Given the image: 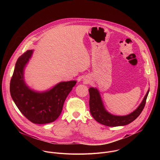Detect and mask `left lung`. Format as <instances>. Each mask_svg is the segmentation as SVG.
Wrapping results in <instances>:
<instances>
[{"label":"left lung","instance_id":"8db88e82","mask_svg":"<svg viewBox=\"0 0 160 160\" xmlns=\"http://www.w3.org/2000/svg\"><path fill=\"white\" fill-rule=\"evenodd\" d=\"M90 99V112L93 118L99 123L108 127H118L128 125L138 118L142 111L149 92V89L142 101L135 111L125 116L114 115L109 112L104 108L100 93L96 88L90 87L88 89Z\"/></svg>","mask_w":160,"mask_h":160}]
</instances>
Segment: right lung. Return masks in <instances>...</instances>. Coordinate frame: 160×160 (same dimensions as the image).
<instances>
[{"label":"right lung","instance_id":"1","mask_svg":"<svg viewBox=\"0 0 160 160\" xmlns=\"http://www.w3.org/2000/svg\"><path fill=\"white\" fill-rule=\"evenodd\" d=\"M33 52L28 50L18 59L10 82V93L19 110L28 120L37 124L49 123L59 117L65 99L77 81L61 82L43 92L31 89L25 83L24 70Z\"/></svg>","mask_w":160,"mask_h":160}]
</instances>
